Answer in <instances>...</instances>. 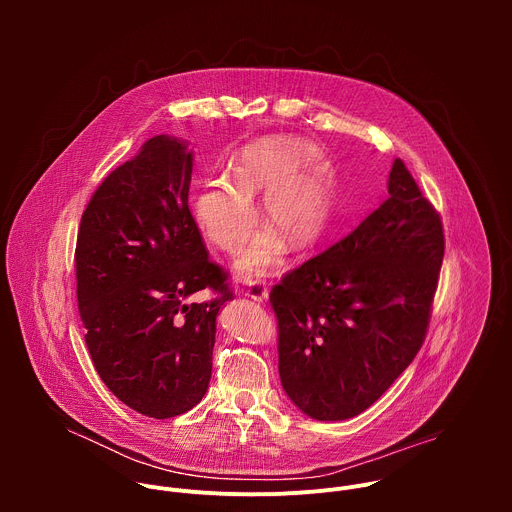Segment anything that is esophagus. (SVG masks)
Masks as SVG:
<instances>
[{
  "label": "esophagus",
  "mask_w": 512,
  "mask_h": 512,
  "mask_svg": "<svg viewBox=\"0 0 512 512\" xmlns=\"http://www.w3.org/2000/svg\"><path fill=\"white\" fill-rule=\"evenodd\" d=\"M245 296L247 298H251V300H255V302H267V298H269V291H267V285L265 283H251L249 287H247V291H245Z\"/></svg>",
  "instance_id": "obj_1"
}]
</instances>
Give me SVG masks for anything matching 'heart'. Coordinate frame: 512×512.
I'll use <instances>...</instances> for the list:
<instances>
[{
	"label": "heart",
	"mask_w": 512,
	"mask_h": 512,
	"mask_svg": "<svg viewBox=\"0 0 512 512\" xmlns=\"http://www.w3.org/2000/svg\"><path fill=\"white\" fill-rule=\"evenodd\" d=\"M314 145L294 137H263L239 154L231 180L204 182L190 210L202 235L225 253H239L257 227L253 200L261 198V218L271 229L261 233L237 261L245 279L271 273L283 241L304 251L326 233L334 204L332 170L316 162Z\"/></svg>",
	"instance_id": "b5f03b06"
}]
</instances>
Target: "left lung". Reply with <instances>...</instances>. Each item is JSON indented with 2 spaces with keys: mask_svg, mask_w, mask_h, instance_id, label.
<instances>
[{
  "mask_svg": "<svg viewBox=\"0 0 512 512\" xmlns=\"http://www.w3.org/2000/svg\"><path fill=\"white\" fill-rule=\"evenodd\" d=\"M389 198L271 289L285 395L318 421L369 409L421 348L444 259L442 218L401 160Z\"/></svg>",
  "mask_w": 512,
  "mask_h": 512,
  "instance_id": "obj_1",
  "label": "left lung"
}]
</instances>
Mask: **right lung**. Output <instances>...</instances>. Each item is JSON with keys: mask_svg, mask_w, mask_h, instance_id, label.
<instances>
[{"mask_svg": "<svg viewBox=\"0 0 512 512\" xmlns=\"http://www.w3.org/2000/svg\"><path fill=\"white\" fill-rule=\"evenodd\" d=\"M188 143L156 135L87 204L77 239V298L95 371L133 411L168 419L204 397L216 316L233 300L188 208ZM212 288L219 298H187Z\"/></svg>", "mask_w": 512, "mask_h": 512, "instance_id": "right-lung-1", "label": "right lung"}]
</instances>
